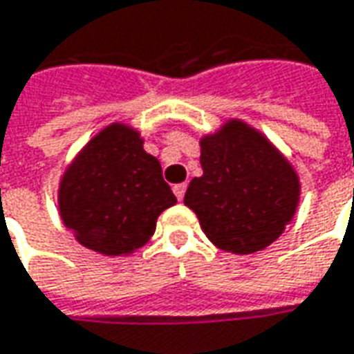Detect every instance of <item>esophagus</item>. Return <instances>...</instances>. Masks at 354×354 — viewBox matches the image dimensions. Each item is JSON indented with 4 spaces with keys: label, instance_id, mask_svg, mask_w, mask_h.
Here are the masks:
<instances>
[{
    "label": "esophagus",
    "instance_id": "34e87169",
    "mask_svg": "<svg viewBox=\"0 0 354 354\" xmlns=\"http://www.w3.org/2000/svg\"><path fill=\"white\" fill-rule=\"evenodd\" d=\"M172 192H174V195L178 197V201H182L184 199V194H185V184H178L172 187Z\"/></svg>",
    "mask_w": 354,
    "mask_h": 354
}]
</instances>
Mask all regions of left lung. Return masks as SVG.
<instances>
[{"label":"left lung","instance_id":"obj_1","mask_svg":"<svg viewBox=\"0 0 354 354\" xmlns=\"http://www.w3.org/2000/svg\"><path fill=\"white\" fill-rule=\"evenodd\" d=\"M203 176L194 178L184 203L214 245L251 254L283 234L297 211L295 169L259 130L232 118L201 138Z\"/></svg>","mask_w":354,"mask_h":354}]
</instances>
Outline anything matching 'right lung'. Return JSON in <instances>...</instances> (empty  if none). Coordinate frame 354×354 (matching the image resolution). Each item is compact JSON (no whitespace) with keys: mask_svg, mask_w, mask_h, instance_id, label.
Returning <instances> with one entry per match:
<instances>
[{"mask_svg":"<svg viewBox=\"0 0 354 354\" xmlns=\"http://www.w3.org/2000/svg\"><path fill=\"white\" fill-rule=\"evenodd\" d=\"M176 203L160 162L132 126L113 122L86 143L59 184V212L80 245L107 257L134 253Z\"/></svg>","mask_w":354,"mask_h":354,"instance_id":"obj_1","label":"right lung"}]
</instances>
